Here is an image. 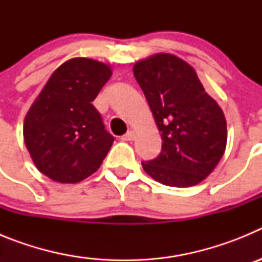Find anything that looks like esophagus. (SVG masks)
I'll return each instance as SVG.
<instances>
[{
    "label": "esophagus",
    "mask_w": 262,
    "mask_h": 262,
    "mask_svg": "<svg viewBox=\"0 0 262 262\" xmlns=\"http://www.w3.org/2000/svg\"><path fill=\"white\" fill-rule=\"evenodd\" d=\"M134 138H135V133H134L133 129H129V131H127V133L122 136V140H124V142H131V140H134Z\"/></svg>",
    "instance_id": "1"
}]
</instances>
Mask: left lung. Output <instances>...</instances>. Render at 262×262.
Segmentation results:
<instances>
[{
  "instance_id": "obj_1",
  "label": "left lung",
  "mask_w": 262,
  "mask_h": 262,
  "mask_svg": "<svg viewBox=\"0 0 262 262\" xmlns=\"http://www.w3.org/2000/svg\"><path fill=\"white\" fill-rule=\"evenodd\" d=\"M134 76L163 139L160 155L142 161L143 169L166 186L200 184L226 149L227 123L222 108L206 93L193 67L170 53L138 61Z\"/></svg>"
}]
</instances>
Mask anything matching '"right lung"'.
I'll use <instances>...</instances> for the list:
<instances>
[{"label":"right lung","mask_w":262,"mask_h":262,"mask_svg":"<svg viewBox=\"0 0 262 262\" xmlns=\"http://www.w3.org/2000/svg\"><path fill=\"white\" fill-rule=\"evenodd\" d=\"M110 77V67L85 57L53 72L23 124L25 144L39 172L76 184L101 166L114 136L92 102Z\"/></svg>","instance_id":"obj_1"}]
</instances>
